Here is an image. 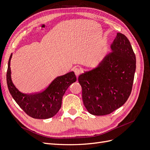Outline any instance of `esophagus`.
Listing matches in <instances>:
<instances>
[{
    "label": "esophagus",
    "instance_id": "34e87169",
    "mask_svg": "<svg viewBox=\"0 0 150 150\" xmlns=\"http://www.w3.org/2000/svg\"><path fill=\"white\" fill-rule=\"evenodd\" d=\"M74 71L75 74V75H76V76H78L80 74H81V72H82L81 69H80V68H79V67H75V68H74Z\"/></svg>",
    "mask_w": 150,
    "mask_h": 150
}]
</instances>
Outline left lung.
<instances>
[{
  "label": "left lung",
  "mask_w": 150,
  "mask_h": 150,
  "mask_svg": "<svg viewBox=\"0 0 150 150\" xmlns=\"http://www.w3.org/2000/svg\"><path fill=\"white\" fill-rule=\"evenodd\" d=\"M111 52L96 67L79 76L82 99L92 115H108L121 107L131 93L136 71V56L128 38L118 33Z\"/></svg>",
  "instance_id": "obj_1"
}]
</instances>
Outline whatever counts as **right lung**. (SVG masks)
Returning <instances> with one entry per match:
<instances>
[{
  "instance_id": "obj_1",
  "label": "right lung",
  "mask_w": 150,
  "mask_h": 150,
  "mask_svg": "<svg viewBox=\"0 0 150 150\" xmlns=\"http://www.w3.org/2000/svg\"><path fill=\"white\" fill-rule=\"evenodd\" d=\"M12 56L11 54L8 61L7 83L9 93L15 101L26 114L33 118L47 119L54 116L61 108L65 92L76 80L74 72L70 71L57 76L40 93L25 94L17 89L11 79L10 63Z\"/></svg>"
}]
</instances>
